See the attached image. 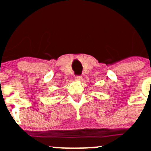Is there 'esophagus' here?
Here are the masks:
<instances>
[{
	"label": "esophagus",
	"mask_w": 151,
	"mask_h": 151,
	"mask_svg": "<svg viewBox=\"0 0 151 151\" xmlns=\"http://www.w3.org/2000/svg\"><path fill=\"white\" fill-rule=\"evenodd\" d=\"M76 80H81L82 78V76H76Z\"/></svg>",
	"instance_id": "1"
}]
</instances>
